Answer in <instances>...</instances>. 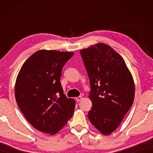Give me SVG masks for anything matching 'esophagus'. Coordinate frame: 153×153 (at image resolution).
Masks as SVG:
<instances>
[{
  "label": "esophagus",
  "instance_id": "34e87169",
  "mask_svg": "<svg viewBox=\"0 0 153 153\" xmlns=\"http://www.w3.org/2000/svg\"><path fill=\"white\" fill-rule=\"evenodd\" d=\"M82 97H77V98H76V101H77V102H79L80 100H82Z\"/></svg>",
  "mask_w": 153,
  "mask_h": 153
}]
</instances>
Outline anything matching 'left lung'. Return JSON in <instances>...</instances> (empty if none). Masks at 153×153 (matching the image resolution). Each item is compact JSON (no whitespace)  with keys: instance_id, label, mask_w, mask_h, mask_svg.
<instances>
[{"instance_id":"1","label":"left lung","mask_w":153,"mask_h":153,"mask_svg":"<svg viewBox=\"0 0 153 153\" xmlns=\"http://www.w3.org/2000/svg\"><path fill=\"white\" fill-rule=\"evenodd\" d=\"M90 79L92 107L88 117L104 135L120 126L133 104L135 86L122 56L104 43L80 51Z\"/></svg>"}]
</instances>
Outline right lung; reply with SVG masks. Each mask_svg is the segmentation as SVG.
I'll return each instance as SVG.
<instances>
[{"label": "right lung", "instance_id": "1", "mask_svg": "<svg viewBox=\"0 0 153 153\" xmlns=\"http://www.w3.org/2000/svg\"><path fill=\"white\" fill-rule=\"evenodd\" d=\"M74 54L36 51L23 64L15 82L20 111L33 128L50 135L58 133L73 116L76 101L63 94L60 79L62 68Z\"/></svg>", "mask_w": 153, "mask_h": 153}]
</instances>
